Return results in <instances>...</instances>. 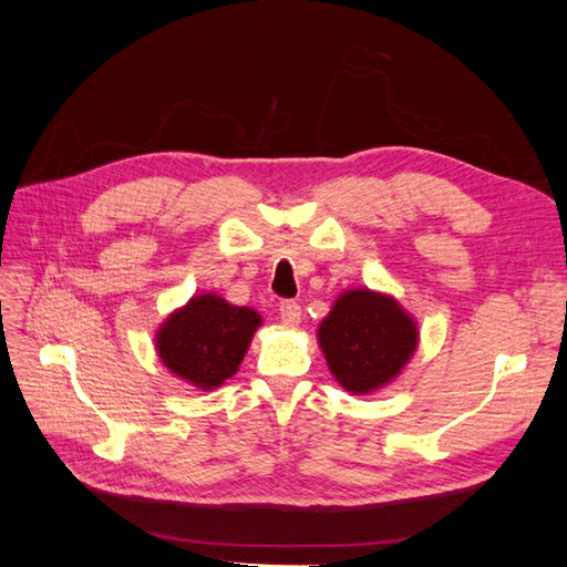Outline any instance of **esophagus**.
I'll use <instances>...</instances> for the list:
<instances>
[{"mask_svg": "<svg viewBox=\"0 0 567 567\" xmlns=\"http://www.w3.org/2000/svg\"><path fill=\"white\" fill-rule=\"evenodd\" d=\"M279 315H281V321L288 323V326H296L302 317V310L300 305L296 300H281L279 302Z\"/></svg>", "mask_w": 567, "mask_h": 567, "instance_id": "34e87169", "label": "esophagus"}]
</instances>
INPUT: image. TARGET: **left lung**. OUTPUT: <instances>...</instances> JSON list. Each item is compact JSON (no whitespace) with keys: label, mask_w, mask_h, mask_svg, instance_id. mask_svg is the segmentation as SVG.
<instances>
[{"label":"left lung","mask_w":567,"mask_h":567,"mask_svg":"<svg viewBox=\"0 0 567 567\" xmlns=\"http://www.w3.org/2000/svg\"><path fill=\"white\" fill-rule=\"evenodd\" d=\"M416 326L392 298L342 293L319 326V346L338 383L367 394L390 383L416 350Z\"/></svg>","instance_id":"left-lung-1"}]
</instances>
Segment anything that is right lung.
<instances>
[{
	"label": "right lung",
	"instance_id": "right-lung-1",
	"mask_svg": "<svg viewBox=\"0 0 567 567\" xmlns=\"http://www.w3.org/2000/svg\"><path fill=\"white\" fill-rule=\"evenodd\" d=\"M257 326L260 315L248 307L198 296L163 323L156 346L169 371L208 390L236 373Z\"/></svg>",
	"mask_w": 567,
	"mask_h": 567
}]
</instances>
